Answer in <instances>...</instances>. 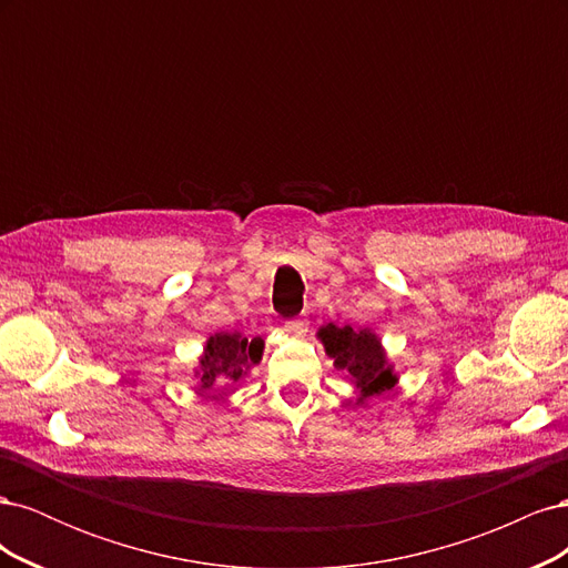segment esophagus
Returning <instances> with one entry per match:
<instances>
[{
	"mask_svg": "<svg viewBox=\"0 0 568 568\" xmlns=\"http://www.w3.org/2000/svg\"><path fill=\"white\" fill-rule=\"evenodd\" d=\"M284 332L288 334V336H305V332H307V322L305 320H291V322H286L284 324Z\"/></svg>",
	"mask_w": 568,
	"mask_h": 568,
	"instance_id": "esophagus-1",
	"label": "esophagus"
}]
</instances>
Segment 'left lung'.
<instances>
[{
    "label": "left lung",
    "instance_id": "1",
    "mask_svg": "<svg viewBox=\"0 0 568 568\" xmlns=\"http://www.w3.org/2000/svg\"><path fill=\"white\" fill-rule=\"evenodd\" d=\"M317 338L324 343L326 355L334 357V365L348 372V379L359 395L357 403L386 393L398 382L382 338L372 329H353L351 324L336 326L329 322L317 332Z\"/></svg>",
    "mask_w": 568,
    "mask_h": 568
}]
</instances>
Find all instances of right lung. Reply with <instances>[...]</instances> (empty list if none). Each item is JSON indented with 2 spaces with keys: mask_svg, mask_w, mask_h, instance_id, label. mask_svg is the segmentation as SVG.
Returning <instances> with one entry per match:
<instances>
[{
  "mask_svg": "<svg viewBox=\"0 0 568 568\" xmlns=\"http://www.w3.org/2000/svg\"><path fill=\"white\" fill-rule=\"evenodd\" d=\"M263 346V338H246L239 332L213 334L205 341L203 355L199 359V390H211L213 386H230L242 382L246 372L261 363Z\"/></svg>",
  "mask_w": 568,
  "mask_h": 568,
  "instance_id": "obj_1",
  "label": "right lung"
}]
</instances>
